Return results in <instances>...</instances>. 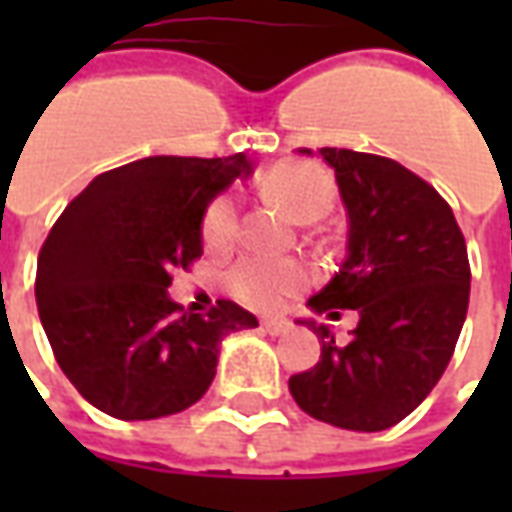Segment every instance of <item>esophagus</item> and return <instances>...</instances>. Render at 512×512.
Masks as SVG:
<instances>
[{"label": "esophagus", "instance_id": "obj_1", "mask_svg": "<svg viewBox=\"0 0 512 512\" xmlns=\"http://www.w3.org/2000/svg\"><path fill=\"white\" fill-rule=\"evenodd\" d=\"M260 326H263L268 334H285L288 332L290 323L285 321V318H263V321H260Z\"/></svg>", "mask_w": 512, "mask_h": 512}]
</instances>
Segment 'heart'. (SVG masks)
<instances>
[{
    "mask_svg": "<svg viewBox=\"0 0 512 512\" xmlns=\"http://www.w3.org/2000/svg\"><path fill=\"white\" fill-rule=\"evenodd\" d=\"M260 189L299 222L321 219L337 197L332 175L304 161H285V164L271 167L260 180ZM238 230H241L238 202L230 194L216 197L202 216L205 249L222 252L238 238ZM307 279H310V271L296 257L246 255L230 268L227 290L252 310H277L285 304V299L307 285Z\"/></svg>",
    "mask_w": 512,
    "mask_h": 512,
    "instance_id": "heart-1",
    "label": "heart"
}]
</instances>
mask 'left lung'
<instances>
[{
	"instance_id": "obj_1",
	"label": "left lung",
	"mask_w": 512,
	"mask_h": 512,
	"mask_svg": "<svg viewBox=\"0 0 512 512\" xmlns=\"http://www.w3.org/2000/svg\"><path fill=\"white\" fill-rule=\"evenodd\" d=\"M310 153V150H304ZM348 211V260L310 307L359 312L354 337L329 326L318 365L290 376L310 417L345 430H386L439 384L461 337L472 268L452 208L428 180L392 158L321 147Z\"/></svg>"
}]
</instances>
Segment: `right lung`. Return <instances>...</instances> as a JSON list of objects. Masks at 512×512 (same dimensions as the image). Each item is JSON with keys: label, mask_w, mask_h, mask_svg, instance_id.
<instances>
[{"label": "right lung", "mask_w": 512, "mask_h": 512, "mask_svg": "<svg viewBox=\"0 0 512 512\" xmlns=\"http://www.w3.org/2000/svg\"><path fill=\"white\" fill-rule=\"evenodd\" d=\"M252 158L150 156L101 172L68 202L38 255L35 299L62 373L115 419H156L197 403L230 332L257 318L219 299L202 315L167 296L202 257L208 202Z\"/></svg>", "instance_id": "1"}]
</instances>
